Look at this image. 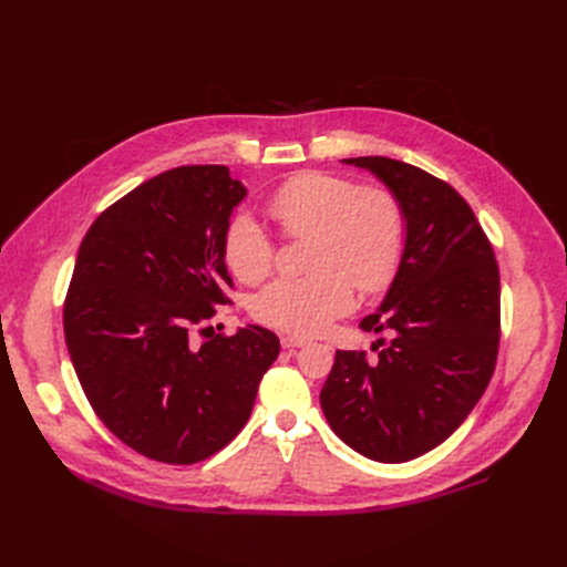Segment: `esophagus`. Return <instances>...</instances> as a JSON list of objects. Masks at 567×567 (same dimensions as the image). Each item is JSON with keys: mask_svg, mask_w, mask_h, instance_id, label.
Returning a JSON list of instances; mask_svg holds the SVG:
<instances>
[{"mask_svg": "<svg viewBox=\"0 0 567 567\" xmlns=\"http://www.w3.org/2000/svg\"><path fill=\"white\" fill-rule=\"evenodd\" d=\"M280 342H282V347H285V349H296V347H303V344H308V340H303V338H296V336H285Z\"/></svg>", "mask_w": 567, "mask_h": 567, "instance_id": "obj_1", "label": "esophagus"}]
</instances>
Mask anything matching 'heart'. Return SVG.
<instances>
[{
  "label": "heart",
  "instance_id": "heart-1",
  "mask_svg": "<svg viewBox=\"0 0 567 567\" xmlns=\"http://www.w3.org/2000/svg\"><path fill=\"white\" fill-rule=\"evenodd\" d=\"M266 214L287 241L310 238L303 278H282L252 301L257 321L293 336H315L355 306V287L379 293L395 280L409 241L400 197L340 174L299 172L266 197ZM276 241L250 216L229 220L223 257L246 285L274 274Z\"/></svg>",
  "mask_w": 567,
  "mask_h": 567
}]
</instances>
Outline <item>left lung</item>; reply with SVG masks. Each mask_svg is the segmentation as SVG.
<instances>
[{"label":"left lung","mask_w":567,"mask_h":567,"mask_svg":"<svg viewBox=\"0 0 567 567\" xmlns=\"http://www.w3.org/2000/svg\"><path fill=\"white\" fill-rule=\"evenodd\" d=\"M402 202L400 271L363 331H393L365 351H336L321 389L333 432L377 462H409L449 439L483 398L501 340V280L487 234L443 178L385 156L347 158Z\"/></svg>","instance_id":"obj_1"}]
</instances>
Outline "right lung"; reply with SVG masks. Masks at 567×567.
Returning a JSON list of instances; mask_svg holds the SVG:
<instances>
[{
    "label": "right lung",
    "instance_id": "add662e5",
    "mask_svg": "<svg viewBox=\"0 0 567 567\" xmlns=\"http://www.w3.org/2000/svg\"><path fill=\"white\" fill-rule=\"evenodd\" d=\"M244 195L225 165L174 167L107 206L78 250L64 301L75 374L105 427L148 460L223 451L280 353L261 326L190 338L231 303L223 238Z\"/></svg>",
    "mask_w": 567,
    "mask_h": 567
}]
</instances>
